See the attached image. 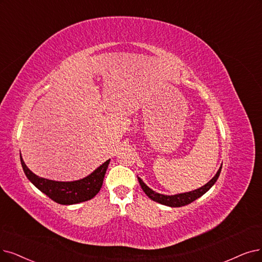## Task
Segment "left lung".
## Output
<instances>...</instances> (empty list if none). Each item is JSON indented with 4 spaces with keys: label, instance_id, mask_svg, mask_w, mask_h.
Segmentation results:
<instances>
[{
    "label": "left lung",
    "instance_id": "obj_1",
    "mask_svg": "<svg viewBox=\"0 0 262 262\" xmlns=\"http://www.w3.org/2000/svg\"><path fill=\"white\" fill-rule=\"evenodd\" d=\"M221 171H222V166L219 167V170L217 171L216 175L213 177V179L207 184H205L204 186L199 188V189H195V190L190 191V192L175 194V195H164V194H161V193H158V192H155L154 190L150 189L148 186H146L144 184V182L140 179V177H138V180L140 182V185L142 187L143 191L146 194H147L148 198H150L152 201L158 202V203L166 205V206H171V207H181V206H185L187 204H190L191 202L196 200L198 198H200L201 195H203L216 183V181L218 180V177H219V174H221Z\"/></svg>",
    "mask_w": 262,
    "mask_h": 262
}]
</instances>
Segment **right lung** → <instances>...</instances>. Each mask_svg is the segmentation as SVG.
Returning a JSON list of instances; mask_svg holds the SVG:
<instances>
[{
	"label": "right lung",
	"instance_id": "add662e5",
	"mask_svg": "<svg viewBox=\"0 0 262 262\" xmlns=\"http://www.w3.org/2000/svg\"><path fill=\"white\" fill-rule=\"evenodd\" d=\"M20 161L28 180L32 183L37 189L49 196L52 201L59 204L70 205L85 202L95 196L101 189L104 175L106 173L110 160L104 162L90 175L75 182H56L43 177H38L32 171L28 169L21 156Z\"/></svg>",
	"mask_w": 262,
	"mask_h": 262
}]
</instances>
